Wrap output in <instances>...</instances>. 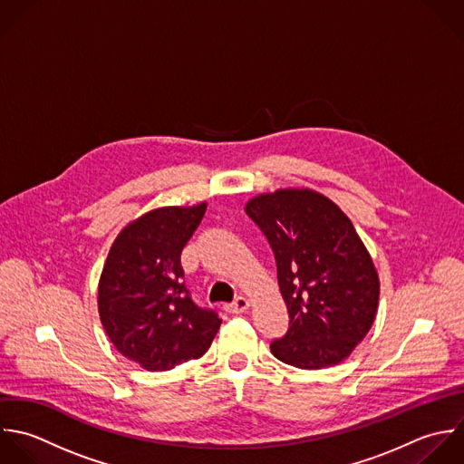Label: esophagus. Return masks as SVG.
Returning a JSON list of instances; mask_svg holds the SVG:
<instances>
[{
	"mask_svg": "<svg viewBox=\"0 0 464 464\" xmlns=\"http://www.w3.org/2000/svg\"><path fill=\"white\" fill-rule=\"evenodd\" d=\"M224 309H226L227 313H231V314H240V313H244V311L249 309V300L244 298V296H238L233 304H227Z\"/></svg>",
	"mask_w": 464,
	"mask_h": 464,
	"instance_id": "obj_1",
	"label": "esophagus"
}]
</instances>
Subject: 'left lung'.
<instances>
[{"instance_id":"left-lung-1","label":"left lung","mask_w":464,"mask_h":464,"mask_svg":"<svg viewBox=\"0 0 464 464\" xmlns=\"http://www.w3.org/2000/svg\"><path fill=\"white\" fill-rule=\"evenodd\" d=\"M246 213L275 253L289 313L285 336L271 343L275 358L309 371L349 358L380 302L378 271L351 218L309 188L262 193Z\"/></svg>"}]
</instances>
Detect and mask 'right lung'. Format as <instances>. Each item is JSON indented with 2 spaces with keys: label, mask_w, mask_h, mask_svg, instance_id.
Masks as SVG:
<instances>
[{
  "label": "right lung",
  "mask_w": 464,
  "mask_h": 464,
  "mask_svg": "<svg viewBox=\"0 0 464 464\" xmlns=\"http://www.w3.org/2000/svg\"><path fill=\"white\" fill-rule=\"evenodd\" d=\"M208 204L157 208L130 222L104 262L97 307L113 347L146 371H171L209 349L222 320L193 304L180 253Z\"/></svg>",
  "instance_id": "obj_1"
}]
</instances>
